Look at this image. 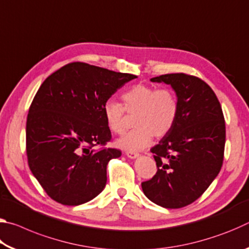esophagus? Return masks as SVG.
I'll return each mask as SVG.
<instances>
[{
    "label": "esophagus",
    "mask_w": 249,
    "mask_h": 249,
    "mask_svg": "<svg viewBox=\"0 0 249 249\" xmlns=\"http://www.w3.org/2000/svg\"><path fill=\"white\" fill-rule=\"evenodd\" d=\"M126 156H127V157L130 158V159H135V158H137L138 156H140V154L134 153V151H127V153H126Z\"/></svg>",
    "instance_id": "obj_1"
}]
</instances>
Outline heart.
<instances>
[{"mask_svg": "<svg viewBox=\"0 0 249 249\" xmlns=\"http://www.w3.org/2000/svg\"><path fill=\"white\" fill-rule=\"evenodd\" d=\"M124 105L114 99L104 103L103 113L108 128L117 135H123L129 127L126 115H136V128L120 138V148L137 151L150 145L153 137L161 138L169 134L179 114V99L176 92L168 88L137 84L123 94Z\"/></svg>", "mask_w": 249, "mask_h": 249, "instance_id": "b5f03b06", "label": "heart"}]
</instances>
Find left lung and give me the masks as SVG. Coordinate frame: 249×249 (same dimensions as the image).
Returning a JSON list of instances; mask_svg holds the SVG:
<instances>
[{
    "mask_svg": "<svg viewBox=\"0 0 249 249\" xmlns=\"http://www.w3.org/2000/svg\"><path fill=\"white\" fill-rule=\"evenodd\" d=\"M150 81L170 84L179 99V114L169 134L150 149L157 172L142 182V189L162 208H183L199 199L221 170L224 115L214 91L200 78L169 73Z\"/></svg>",
    "mask_w": 249,
    "mask_h": 249,
    "instance_id": "8db88e82",
    "label": "left lung"
}]
</instances>
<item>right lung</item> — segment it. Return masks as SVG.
<instances>
[{
	"label": "right lung",
	"instance_id": "add662e5",
	"mask_svg": "<svg viewBox=\"0 0 249 249\" xmlns=\"http://www.w3.org/2000/svg\"><path fill=\"white\" fill-rule=\"evenodd\" d=\"M135 78L71 62L41 84L27 115L26 154L34 177L53 200L80 205L103 191L108 161L122 155L105 147L112 135L103 107Z\"/></svg>",
	"mask_w": 249,
	"mask_h": 249
}]
</instances>
